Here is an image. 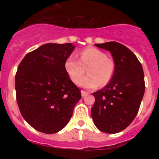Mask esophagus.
<instances>
[{
    "mask_svg": "<svg viewBox=\"0 0 159 159\" xmlns=\"http://www.w3.org/2000/svg\"><path fill=\"white\" fill-rule=\"evenodd\" d=\"M81 93H82V97H84L85 96H87V95H88V93H87V92H85V91H82L81 92Z\"/></svg>",
    "mask_w": 159,
    "mask_h": 159,
    "instance_id": "34e87169",
    "label": "esophagus"
}]
</instances>
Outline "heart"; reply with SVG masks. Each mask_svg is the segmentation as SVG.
<instances>
[{
    "mask_svg": "<svg viewBox=\"0 0 159 159\" xmlns=\"http://www.w3.org/2000/svg\"><path fill=\"white\" fill-rule=\"evenodd\" d=\"M79 60L73 54L64 62V68L73 82L84 74L87 67L89 74L80 79L78 85L87 89H95L100 84L105 86L111 82L115 72V62L106 53L98 48H87L79 52Z\"/></svg>",
    "mask_w": 159,
    "mask_h": 159,
    "instance_id": "b5f03b06",
    "label": "heart"
}]
</instances>
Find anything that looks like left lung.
Returning a JSON list of instances; mask_svg holds the SVG:
<instances>
[{
    "label": "left lung",
    "instance_id": "1",
    "mask_svg": "<svg viewBox=\"0 0 159 159\" xmlns=\"http://www.w3.org/2000/svg\"><path fill=\"white\" fill-rule=\"evenodd\" d=\"M95 45L111 52L115 72L106 87L93 93L92 117L102 132L119 133L127 128L138 114L145 91L143 67L135 55L121 43L107 42Z\"/></svg>",
    "mask_w": 159,
    "mask_h": 159
}]
</instances>
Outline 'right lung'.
I'll list each match as a JSON object with an SVG mask.
<instances>
[{"instance_id": "1", "label": "right lung", "mask_w": 159, "mask_h": 159, "mask_svg": "<svg viewBox=\"0 0 159 159\" xmlns=\"http://www.w3.org/2000/svg\"><path fill=\"white\" fill-rule=\"evenodd\" d=\"M71 43H46L27 53L16 74V101L21 116L36 130L54 134L67 125L82 97L64 62Z\"/></svg>"}]
</instances>
